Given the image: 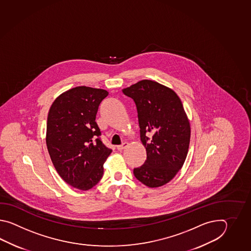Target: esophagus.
Returning <instances> with one entry per match:
<instances>
[{
	"instance_id": "34e87169",
	"label": "esophagus",
	"mask_w": 251,
	"mask_h": 251,
	"mask_svg": "<svg viewBox=\"0 0 251 251\" xmlns=\"http://www.w3.org/2000/svg\"><path fill=\"white\" fill-rule=\"evenodd\" d=\"M128 145H129V144L126 143V142H125V143H123L121 145H118V146H117V149H118V151H122V150L126 149Z\"/></svg>"
}]
</instances>
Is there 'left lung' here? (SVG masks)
Listing matches in <instances>:
<instances>
[{
	"mask_svg": "<svg viewBox=\"0 0 251 251\" xmlns=\"http://www.w3.org/2000/svg\"><path fill=\"white\" fill-rule=\"evenodd\" d=\"M132 98L138 113L140 137L147 158L133 169L145 186L159 187L171 181L187 158L190 124L176 92L157 81L140 80L123 89Z\"/></svg>",
	"mask_w": 251,
	"mask_h": 251,
	"instance_id": "8db88e82",
	"label": "left lung"
}]
</instances>
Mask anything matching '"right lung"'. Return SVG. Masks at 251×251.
<instances>
[{
	"instance_id": "right-lung-1",
	"label": "right lung",
	"mask_w": 251,
	"mask_h": 251,
	"mask_svg": "<svg viewBox=\"0 0 251 251\" xmlns=\"http://www.w3.org/2000/svg\"><path fill=\"white\" fill-rule=\"evenodd\" d=\"M107 95L102 89L75 87L57 97L48 112L46 142L51 160L64 181L83 191L101 179L112 151L102 144L95 121Z\"/></svg>"
}]
</instances>
